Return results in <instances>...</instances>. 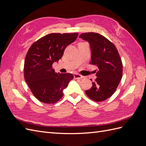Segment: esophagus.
Returning <instances> with one entry per match:
<instances>
[{
    "label": "esophagus",
    "mask_w": 146,
    "mask_h": 146,
    "mask_svg": "<svg viewBox=\"0 0 146 146\" xmlns=\"http://www.w3.org/2000/svg\"><path fill=\"white\" fill-rule=\"evenodd\" d=\"M74 77L75 79H81L83 77L80 74H74Z\"/></svg>",
    "instance_id": "esophagus-1"
}]
</instances>
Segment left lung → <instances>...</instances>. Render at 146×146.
<instances>
[{"instance_id":"obj_1","label":"left lung","mask_w":146,"mask_h":146,"mask_svg":"<svg viewBox=\"0 0 146 146\" xmlns=\"http://www.w3.org/2000/svg\"><path fill=\"white\" fill-rule=\"evenodd\" d=\"M79 37L90 43V63L98 68L95 82L85 93L92 100L104 101L114 94L122 78V63L120 56L115 46L99 33H84Z\"/></svg>"}]
</instances>
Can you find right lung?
I'll return each instance as SVG.
<instances>
[{"instance_id": "obj_1", "label": "right lung", "mask_w": 146, "mask_h": 146, "mask_svg": "<svg viewBox=\"0 0 146 146\" xmlns=\"http://www.w3.org/2000/svg\"><path fill=\"white\" fill-rule=\"evenodd\" d=\"M78 34L50 33L30 46L24 61V78L31 91L38 100L54 104L62 98L63 91L72 80V74H57L52 64L63 56L68 45Z\"/></svg>"}]
</instances>
